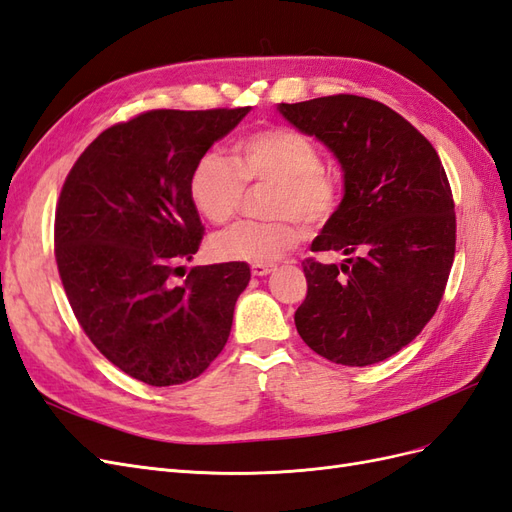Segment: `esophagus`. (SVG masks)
Returning <instances> with one entry per match:
<instances>
[{"instance_id": "esophagus-1", "label": "esophagus", "mask_w": 512, "mask_h": 512, "mask_svg": "<svg viewBox=\"0 0 512 512\" xmlns=\"http://www.w3.org/2000/svg\"><path fill=\"white\" fill-rule=\"evenodd\" d=\"M273 271H275L273 265H252V275H256V277L269 275V273H273Z\"/></svg>"}]
</instances>
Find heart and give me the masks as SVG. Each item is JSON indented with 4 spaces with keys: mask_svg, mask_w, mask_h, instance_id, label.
<instances>
[{
    "mask_svg": "<svg viewBox=\"0 0 512 512\" xmlns=\"http://www.w3.org/2000/svg\"><path fill=\"white\" fill-rule=\"evenodd\" d=\"M230 160L207 153L188 181L196 211L211 224H226L243 203L245 183H271L269 222H239L209 241V252L226 262L269 265L301 241V228L327 222L342 200V181L322 168L320 149L312 138L290 128H267L243 136Z\"/></svg>",
    "mask_w": 512,
    "mask_h": 512,
    "instance_id": "obj_1",
    "label": "heart"
}]
</instances>
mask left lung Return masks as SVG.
<instances>
[{
	"label": "left lung",
	"instance_id": "left-lung-1",
	"mask_svg": "<svg viewBox=\"0 0 512 512\" xmlns=\"http://www.w3.org/2000/svg\"><path fill=\"white\" fill-rule=\"evenodd\" d=\"M316 136L344 173V198L312 241L342 265L303 260L307 297L294 312L324 359L365 367L408 346L436 314L455 258V203L436 149L393 108L339 94L277 104Z\"/></svg>",
	"mask_w": 512,
	"mask_h": 512
}]
</instances>
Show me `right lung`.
I'll return each mask as SVG.
<instances>
[{"label": "right lung", "instance_id": "add662e5", "mask_svg": "<svg viewBox=\"0 0 512 512\" xmlns=\"http://www.w3.org/2000/svg\"><path fill=\"white\" fill-rule=\"evenodd\" d=\"M250 113L149 111L104 130L72 166L55 213V258L94 346L151 386L198 378L230 335L245 262L194 267L205 226L190 198L194 164Z\"/></svg>", "mask_w": 512, "mask_h": 512}]
</instances>
